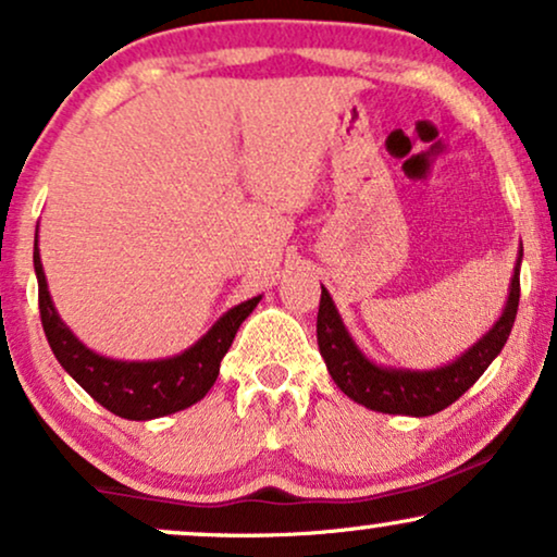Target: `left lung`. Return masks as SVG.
<instances>
[{
	"instance_id": "1",
	"label": "left lung",
	"mask_w": 557,
	"mask_h": 557,
	"mask_svg": "<svg viewBox=\"0 0 557 557\" xmlns=\"http://www.w3.org/2000/svg\"><path fill=\"white\" fill-rule=\"evenodd\" d=\"M519 264H522V251L513 267L509 300H506L498 321L466 355L436 370H398L370 362L349 336V331L344 329L329 290L321 287L315 336H319V349L329 375L334 377L342 393L372 411L404 413V417H432L442 411L483 375L509 339L519 308Z\"/></svg>"
}]
</instances>
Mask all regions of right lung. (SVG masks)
Wrapping results in <instances>:
<instances>
[{
    "mask_svg": "<svg viewBox=\"0 0 557 557\" xmlns=\"http://www.w3.org/2000/svg\"><path fill=\"white\" fill-rule=\"evenodd\" d=\"M33 264L35 277H38L40 321H44L46 339L51 344L55 360L97 404L115 417L133 421L166 417V413L182 411V408L206 398V393L213 388L223 355L234 342L238 326L262 300V295H257V298L238 302L213 323V329L200 342H195L177 357L153 362H123L84 347L55 313L44 264H40L38 242H35Z\"/></svg>",
    "mask_w": 557,
    "mask_h": 557,
    "instance_id": "right-lung-1",
    "label": "right lung"
}]
</instances>
